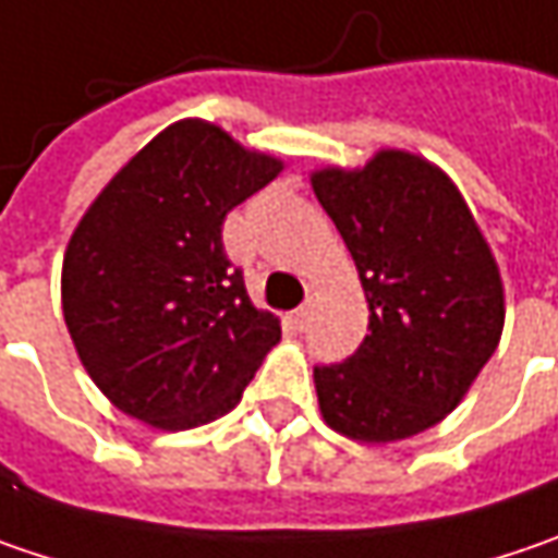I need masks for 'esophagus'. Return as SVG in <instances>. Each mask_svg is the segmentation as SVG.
<instances>
[{
  "label": "esophagus",
  "mask_w": 558,
  "mask_h": 558,
  "mask_svg": "<svg viewBox=\"0 0 558 558\" xmlns=\"http://www.w3.org/2000/svg\"><path fill=\"white\" fill-rule=\"evenodd\" d=\"M310 315H312L310 303H303L300 310L290 312V322H293V328H296V331H303V328H306V322H310Z\"/></svg>",
  "instance_id": "obj_1"
}]
</instances>
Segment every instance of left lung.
I'll return each instance as SVG.
<instances>
[{
    "label": "left lung",
    "instance_id": "obj_1",
    "mask_svg": "<svg viewBox=\"0 0 558 558\" xmlns=\"http://www.w3.org/2000/svg\"><path fill=\"white\" fill-rule=\"evenodd\" d=\"M315 198L356 262L369 335L315 366L318 408L360 442H395L458 408L496 353L502 280L474 217L433 163L381 150L363 170H322Z\"/></svg>",
    "mask_w": 558,
    "mask_h": 558
}]
</instances>
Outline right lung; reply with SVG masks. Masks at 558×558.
Here are the masks:
<instances>
[{
  "mask_svg": "<svg viewBox=\"0 0 558 558\" xmlns=\"http://www.w3.org/2000/svg\"><path fill=\"white\" fill-rule=\"evenodd\" d=\"M278 173L280 160L211 122H177L82 217L62 312L84 369L129 416L160 429L211 423L280 341L220 236L227 214Z\"/></svg>",
  "mask_w": 558,
  "mask_h": 558,
  "instance_id": "add662e5",
  "label": "right lung"
}]
</instances>
